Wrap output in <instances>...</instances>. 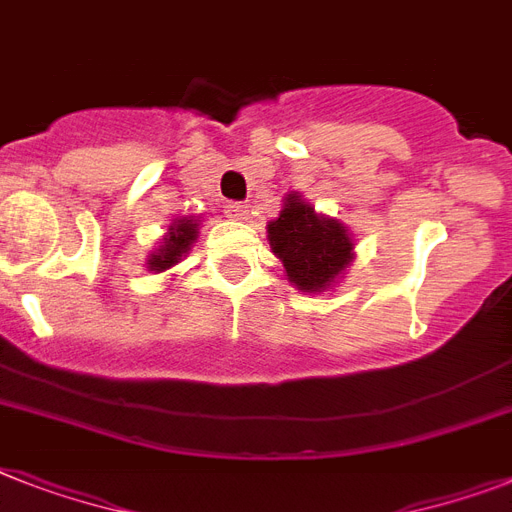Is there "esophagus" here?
I'll list each match as a JSON object with an SVG mask.
<instances>
[{"label": "esophagus", "instance_id": "esophagus-1", "mask_svg": "<svg viewBox=\"0 0 512 512\" xmlns=\"http://www.w3.org/2000/svg\"><path fill=\"white\" fill-rule=\"evenodd\" d=\"M226 210L223 213L228 215V218H234V220H247L249 218V207L244 205V202H226Z\"/></svg>", "mask_w": 512, "mask_h": 512}]
</instances>
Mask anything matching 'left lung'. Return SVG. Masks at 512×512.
Listing matches in <instances>:
<instances>
[{"label":"left lung","mask_w":512,"mask_h":512,"mask_svg":"<svg viewBox=\"0 0 512 512\" xmlns=\"http://www.w3.org/2000/svg\"><path fill=\"white\" fill-rule=\"evenodd\" d=\"M268 242L302 292H323L352 260L347 228L315 213L297 194H289L281 215L268 223Z\"/></svg>","instance_id":"left-lung-1"}]
</instances>
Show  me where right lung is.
<instances>
[{
  "instance_id": "1",
  "label": "right lung",
  "mask_w": 512,
  "mask_h": 512,
  "mask_svg": "<svg viewBox=\"0 0 512 512\" xmlns=\"http://www.w3.org/2000/svg\"><path fill=\"white\" fill-rule=\"evenodd\" d=\"M194 236H197V223H191V220H178L170 226V236L162 242V247L157 249L155 255L149 257V270H168L170 265H176L184 252L189 249V244L194 242Z\"/></svg>"
}]
</instances>
